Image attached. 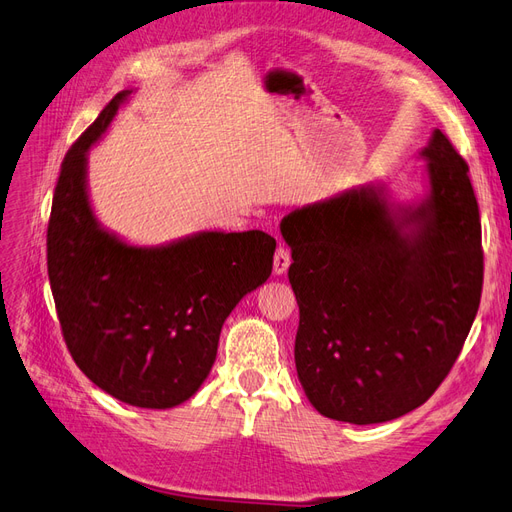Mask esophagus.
Here are the masks:
<instances>
[{"label": "esophagus", "instance_id": "34e87169", "mask_svg": "<svg viewBox=\"0 0 512 512\" xmlns=\"http://www.w3.org/2000/svg\"><path fill=\"white\" fill-rule=\"evenodd\" d=\"M292 264V257H290V251L287 248L279 246L277 253H274V259H272V272L277 274V277H281V274L287 272V268H290Z\"/></svg>", "mask_w": 512, "mask_h": 512}]
</instances>
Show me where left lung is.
<instances>
[{"mask_svg": "<svg viewBox=\"0 0 512 512\" xmlns=\"http://www.w3.org/2000/svg\"><path fill=\"white\" fill-rule=\"evenodd\" d=\"M419 155L426 192L415 201L370 181L281 222L300 309L298 381L337 422L381 424L422 406L478 313L482 246L469 166L441 129Z\"/></svg>", "mask_w": 512, "mask_h": 512, "instance_id": "8db88e82", "label": "left lung"}]
</instances>
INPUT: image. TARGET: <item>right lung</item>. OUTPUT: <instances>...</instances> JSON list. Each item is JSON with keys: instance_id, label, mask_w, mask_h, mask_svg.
<instances>
[{"instance_id": "add662e5", "label": "right lung", "mask_w": 512, "mask_h": 512, "mask_svg": "<svg viewBox=\"0 0 512 512\" xmlns=\"http://www.w3.org/2000/svg\"><path fill=\"white\" fill-rule=\"evenodd\" d=\"M129 95H116L64 157L47 270L77 368L125 404L173 409L212 370L229 313L268 281L277 242L253 229L136 246L103 227L88 194V151Z\"/></svg>"}]
</instances>
